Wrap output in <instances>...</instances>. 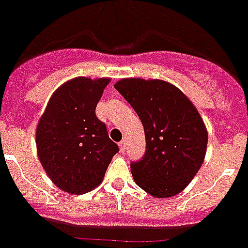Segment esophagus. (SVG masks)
Segmentation results:
<instances>
[{"label": "esophagus", "instance_id": "34e87169", "mask_svg": "<svg viewBox=\"0 0 248 248\" xmlns=\"http://www.w3.org/2000/svg\"><path fill=\"white\" fill-rule=\"evenodd\" d=\"M120 145V152L124 153V150H126V140H121V142L119 143Z\"/></svg>", "mask_w": 248, "mask_h": 248}]
</instances>
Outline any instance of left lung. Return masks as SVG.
Returning a JSON list of instances; mask_svg holds the SVG:
<instances>
[{
	"instance_id": "8db88e82",
	"label": "left lung",
	"mask_w": 248,
	"mask_h": 248,
	"mask_svg": "<svg viewBox=\"0 0 248 248\" xmlns=\"http://www.w3.org/2000/svg\"><path fill=\"white\" fill-rule=\"evenodd\" d=\"M115 88L144 127L145 154L131 163L133 180L153 197L176 196L204 161L208 132L200 112L179 88L165 80L124 78Z\"/></svg>"
}]
</instances>
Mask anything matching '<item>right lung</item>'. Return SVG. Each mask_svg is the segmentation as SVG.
I'll list each match as a JSON object with an SVG mask.
<instances>
[{
    "instance_id": "obj_1",
    "label": "right lung",
    "mask_w": 248,
    "mask_h": 248,
    "mask_svg": "<svg viewBox=\"0 0 248 248\" xmlns=\"http://www.w3.org/2000/svg\"><path fill=\"white\" fill-rule=\"evenodd\" d=\"M110 78L77 77L48 100L36 128V149L44 170L60 189L83 194L101 184L119 152L95 108Z\"/></svg>"
}]
</instances>
